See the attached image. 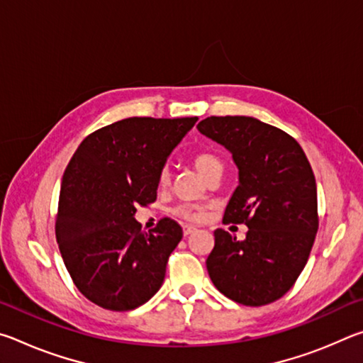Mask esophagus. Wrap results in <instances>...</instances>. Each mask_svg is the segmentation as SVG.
Masks as SVG:
<instances>
[{
  "label": "esophagus",
  "instance_id": "34e87169",
  "mask_svg": "<svg viewBox=\"0 0 363 363\" xmlns=\"http://www.w3.org/2000/svg\"><path fill=\"white\" fill-rule=\"evenodd\" d=\"M195 230H196V229H195L194 225H184V235H186V237H189L190 233H194Z\"/></svg>",
  "mask_w": 363,
  "mask_h": 363
}]
</instances>
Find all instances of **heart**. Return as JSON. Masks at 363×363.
Segmentation results:
<instances>
[{"label":"heart","instance_id":"obj_1","mask_svg":"<svg viewBox=\"0 0 363 363\" xmlns=\"http://www.w3.org/2000/svg\"><path fill=\"white\" fill-rule=\"evenodd\" d=\"M192 163L194 167L206 177V179L219 176L220 171H223V162H220V158L214 152L206 150V149L196 150L192 155ZM158 182L162 187L168 186L169 184L168 168L162 169ZM173 214L184 220H189V223H203L208 216V210L206 206L199 205V203H179L173 208Z\"/></svg>","mask_w":363,"mask_h":363}]
</instances>
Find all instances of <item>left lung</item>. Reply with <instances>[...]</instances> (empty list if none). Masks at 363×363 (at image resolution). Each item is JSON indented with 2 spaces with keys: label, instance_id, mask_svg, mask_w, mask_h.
<instances>
[{
  "label": "left lung",
  "instance_id": "obj_1",
  "mask_svg": "<svg viewBox=\"0 0 363 363\" xmlns=\"http://www.w3.org/2000/svg\"><path fill=\"white\" fill-rule=\"evenodd\" d=\"M196 128L230 150L238 167V187L223 223L248 227L242 242L214 230L210 279L238 304L274 303L303 272L318 229L309 160L290 134L251 116H208Z\"/></svg>",
  "mask_w": 363,
  "mask_h": 363
}]
</instances>
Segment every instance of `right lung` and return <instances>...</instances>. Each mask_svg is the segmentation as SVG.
<instances>
[{"label":"right lung","instance_id":"1","mask_svg":"<svg viewBox=\"0 0 363 363\" xmlns=\"http://www.w3.org/2000/svg\"><path fill=\"white\" fill-rule=\"evenodd\" d=\"M196 120L133 116L112 123L86 136L67 164L56 238L73 284L102 309H136L163 284L182 227L163 218L144 232L134 213L157 200L160 173Z\"/></svg>","mask_w":363,"mask_h":363}]
</instances>
